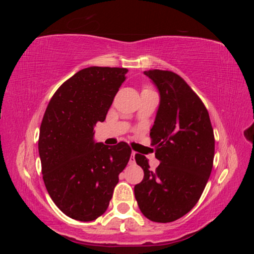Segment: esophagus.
<instances>
[{
  "mask_svg": "<svg viewBox=\"0 0 254 254\" xmlns=\"http://www.w3.org/2000/svg\"><path fill=\"white\" fill-rule=\"evenodd\" d=\"M134 157H135V152H134V151H132V153H131V158H130V163H131V165H134V163H135V159H134Z\"/></svg>",
  "mask_w": 254,
  "mask_h": 254,
  "instance_id": "1",
  "label": "esophagus"
}]
</instances>
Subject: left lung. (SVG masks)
Returning a JSON list of instances; mask_svg holds the SVG:
<instances>
[{"mask_svg": "<svg viewBox=\"0 0 254 254\" xmlns=\"http://www.w3.org/2000/svg\"><path fill=\"white\" fill-rule=\"evenodd\" d=\"M144 75L160 94L150 130L160 165L151 171L147 158L135 154L144 177L134 186V195L145 217L169 223L187 214L203 194L213 168L214 132L203 102L182 77L159 69Z\"/></svg>", "mask_w": 254, "mask_h": 254, "instance_id": "obj_1", "label": "left lung"}]
</instances>
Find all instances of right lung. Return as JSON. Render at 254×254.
I'll use <instances>...</instances> for the list:
<instances>
[{
	"label": "right lung",
	"mask_w": 254,
	"mask_h": 254,
	"mask_svg": "<svg viewBox=\"0 0 254 254\" xmlns=\"http://www.w3.org/2000/svg\"><path fill=\"white\" fill-rule=\"evenodd\" d=\"M127 68L88 67L66 80L51 97L40 127L42 178L64 214L89 222L105 213L131 157L126 142L109 147L94 141Z\"/></svg>",
	"instance_id": "right-lung-1"
}]
</instances>
